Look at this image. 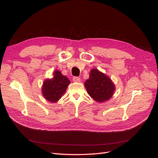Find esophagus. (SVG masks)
Segmentation results:
<instances>
[{"mask_svg": "<svg viewBox=\"0 0 158 158\" xmlns=\"http://www.w3.org/2000/svg\"><path fill=\"white\" fill-rule=\"evenodd\" d=\"M73 81L76 82H80V78L79 77H76V76H74L73 77Z\"/></svg>", "mask_w": 158, "mask_h": 158, "instance_id": "obj_1", "label": "esophagus"}]
</instances>
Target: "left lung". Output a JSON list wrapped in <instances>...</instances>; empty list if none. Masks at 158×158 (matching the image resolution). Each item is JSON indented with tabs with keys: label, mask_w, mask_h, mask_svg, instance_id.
<instances>
[{
	"label": "left lung",
	"mask_w": 158,
	"mask_h": 158,
	"mask_svg": "<svg viewBox=\"0 0 158 158\" xmlns=\"http://www.w3.org/2000/svg\"><path fill=\"white\" fill-rule=\"evenodd\" d=\"M84 85L88 94L98 102L107 101L113 96L115 89L111 80L96 69L90 71L89 78Z\"/></svg>",
	"instance_id": "left-lung-1"
}]
</instances>
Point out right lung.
Instances as JSON below:
<instances>
[{"label": "right lung", "mask_w": 158, "mask_h": 158, "mask_svg": "<svg viewBox=\"0 0 158 158\" xmlns=\"http://www.w3.org/2000/svg\"><path fill=\"white\" fill-rule=\"evenodd\" d=\"M70 81L59 70H55L53 77L44 81L42 86V94L44 98L52 103L58 102L64 95Z\"/></svg>", "instance_id": "right-lung-1"}]
</instances>
